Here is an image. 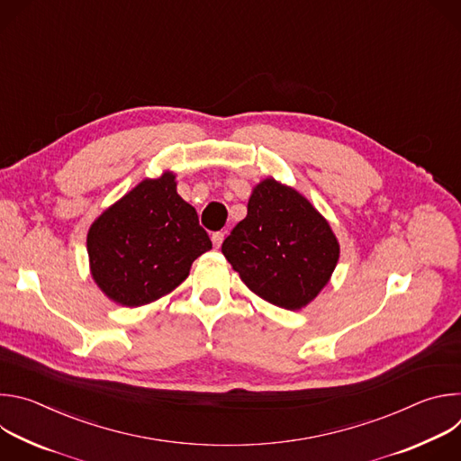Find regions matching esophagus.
<instances>
[{"label":"esophagus","instance_id":"esophagus-1","mask_svg":"<svg viewBox=\"0 0 461 461\" xmlns=\"http://www.w3.org/2000/svg\"><path fill=\"white\" fill-rule=\"evenodd\" d=\"M212 240H213V246H215V248H221V244H222V240H224V231H215V233L212 235Z\"/></svg>","mask_w":461,"mask_h":461}]
</instances>
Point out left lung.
<instances>
[{
  "mask_svg": "<svg viewBox=\"0 0 461 461\" xmlns=\"http://www.w3.org/2000/svg\"><path fill=\"white\" fill-rule=\"evenodd\" d=\"M222 253L251 292L299 310L330 279L339 244L301 193L267 178L253 189L248 215L226 237Z\"/></svg>",
  "mask_w": 461,
  "mask_h": 461,
  "instance_id": "obj_1",
  "label": "left lung"
}]
</instances>
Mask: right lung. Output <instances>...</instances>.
I'll list each match as a JSON object with an SVG mask.
<instances>
[{
	"instance_id": "right-lung-1",
	"label": "right lung",
	"mask_w": 461,
	"mask_h": 461,
	"mask_svg": "<svg viewBox=\"0 0 461 461\" xmlns=\"http://www.w3.org/2000/svg\"><path fill=\"white\" fill-rule=\"evenodd\" d=\"M212 249L173 173L144 180L91 226L87 251L96 285L123 306H142L176 288L191 262Z\"/></svg>"
}]
</instances>
